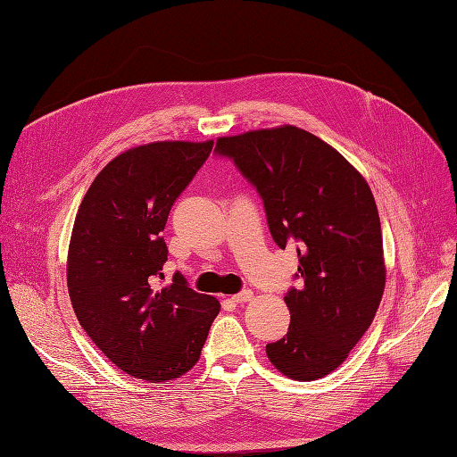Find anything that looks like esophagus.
Instances as JSON below:
<instances>
[{
	"label": "esophagus",
	"mask_w": 457,
	"mask_h": 457,
	"mask_svg": "<svg viewBox=\"0 0 457 457\" xmlns=\"http://www.w3.org/2000/svg\"><path fill=\"white\" fill-rule=\"evenodd\" d=\"M251 298H253V291H251V289H244V291H240L238 295L232 296V303H249Z\"/></svg>",
	"instance_id": "1"
}]
</instances>
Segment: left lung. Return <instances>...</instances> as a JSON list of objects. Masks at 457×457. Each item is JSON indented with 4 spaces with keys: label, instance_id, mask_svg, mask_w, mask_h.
I'll list each match as a JSON object with an SVG mask.
<instances>
[{
    "label": "left lung",
    "instance_id": "1",
    "mask_svg": "<svg viewBox=\"0 0 457 457\" xmlns=\"http://www.w3.org/2000/svg\"><path fill=\"white\" fill-rule=\"evenodd\" d=\"M215 153L255 187L274 242L296 247L301 286L286 295L291 325L266 344V355L293 380L323 378L382 301V227L370 188L337 149L289 124L219 137Z\"/></svg>",
    "mask_w": 457,
    "mask_h": 457
}]
</instances>
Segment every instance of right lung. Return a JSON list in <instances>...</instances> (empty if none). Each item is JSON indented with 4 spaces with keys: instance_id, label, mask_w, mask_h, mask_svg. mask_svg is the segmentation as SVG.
Listing matches in <instances>:
<instances>
[{
    "instance_id": "1",
    "label": "right lung",
    "mask_w": 457,
    "mask_h": 457,
    "mask_svg": "<svg viewBox=\"0 0 457 457\" xmlns=\"http://www.w3.org/2000/svg\"><path fill=\"white\" fill-rule=\"evenodd\" d=\"M213 141H156L124 151L92 181L68 253V291L90 340L120 370L166 382L191 370L219 301L164 281L162 238L174 202L208 161Z\"/></svg>"
}]
</instances>
